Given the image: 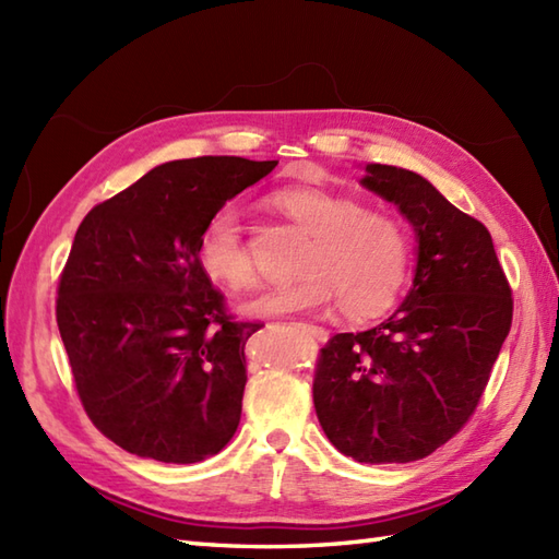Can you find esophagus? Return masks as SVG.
I'll use <instances>...</instances> for the list:
<instances>
[{"label":"esophagus","mask_w":559,"mask_h":559,"mask_svg":"<svg viewBox=\"0 0 559 559\" xmlns=\"http://www.w3.org/2000/svg\"><path fill=\"white\" fill-rule=\"evenodd\" d=\"M305 331H307V334H312L317 341H326L329 338V331L324 329V326H314V324H305Z\"/></svg>","instance_id":"esophagus-1"}]
</instances>
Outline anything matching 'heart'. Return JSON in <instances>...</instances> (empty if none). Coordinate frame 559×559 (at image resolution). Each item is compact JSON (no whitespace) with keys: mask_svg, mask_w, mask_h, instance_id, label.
Returning a JSON list of instances; mask_svg holds the SVG:
<instances>
[{"mask_svg":"<svg viewBox=\"0 0 559 559\" xmlns=\"http://www.w3.org/2000/svg\"><path fill=\"white\" fill-rule=\"evenodd\" d=\"M271 204L312 235L302 259L305 276L254 293L240 302L242 314H324L341 302L350 319H370L394 305L411 269V235L399 218L322 187L278 189ZM197 261L211 281L228 288L254 283L242 218L233 204L206 218Z\"/></svg>","mask_w":559,"mask_h":559,"instance_id":"heart-1","label":"heart"}]
</instances>
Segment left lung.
<instances>
[{
	"instance_id": "8db88e82",
	"label": "left lung",
	"mask_w": 559,
	"mask_h": 559,
	"mask_svg": "<svg viewBox=\"0 0 559 559\" xmlns=\"http://www.w3.org/2000/svg\"><path fill=\"white\" fill-rule=\"evenodd\" d=\"M360 185L411 223L413 283L382 324L329 338L314 411L341 454L408 463L449 442L476 411L512 326V290L488 228L423 175L370 163Z\"/></svg>"
}]
</instances>
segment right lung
Listing matches in <instances>:
<instances>
[{
	"instance_id": "right-lung-1",
	"label": "right lung",
	"mask_w": 559,
	"mask_h": 559,
	"mask_svg": "<svg viewBox=\"0 0 559 559\" xmlns=\"http://www.w3.org/2000/svg\"><path fill=\"white\" fill-rule=\"evenodd\" d=\"M276 165L170 160L81 221L57 326L88 418L129 454L197 463L240 425L245 346L264 324L230 322L197 242L213 211Z\"/></svg>"
}]
</instances>
